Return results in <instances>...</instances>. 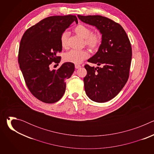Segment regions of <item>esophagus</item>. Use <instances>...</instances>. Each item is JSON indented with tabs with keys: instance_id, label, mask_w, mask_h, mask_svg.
<instances>
[{
	"instance_id": "esophagus-1",
	"label": "esophagus",
	"mask_w": 154,
	"mask_h": 154,
	"mask_svg": "<svg viewBox=\"0 0 154 154\" xmlns=\"http://www.w3.org/2000/svg\"><path fill=\"white\" fill-rule=\"evenodd\" d=\"M80 67H81V66L79 65V64H75V69H79V68H80Z\"/></svg>"
}]
</instances>
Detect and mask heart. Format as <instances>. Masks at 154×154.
I'll use <instances>...</instances> for the list:
<instances>
[{
	"instance_id": "1",
	"label": "heart",
	"mask_w": 154,
	"mask_h": 154,
	"mask_svg": "<svg viewBox=\"0 0 154 154\" xmlns=\"http://www.w3.org/2000/svg\"><path fill=\"white\" fill-rule=\"evenodd\" d=\"M74 32L85 39V45L93 50H97L102 42V35L99 33H91V30L83 24H79L74 29ZM68 33L63 32L60 36V42L63 48L67 46ZM89 57V53L85 50H71L66 53L63 57L65 61L74 64H80Z\"/></svg>"
}]
</instances>
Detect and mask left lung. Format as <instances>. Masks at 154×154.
<instances>
[{
    "mask_svg": "<svg viewBox=\"0 0 154 154\" xmlns=\"http://www.w3.org/2000/svg\"><path fill=\"white\" fill-rule=\"evenodd\" d=\"M77 16L102 35L97 52L88 60L100 67L85 66V93L93 101L107 102L117 96L127 82L132 55L129 39L122 27L110 19L100 15Z\"/></svg>",
    "mask_w": 154,
    "mask_h": 154,
    "instance_id": "8db88e82",
    "label": "left lung"
}]
</instances>
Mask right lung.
<instances>
[{"label": "right lung", "mask_w": 154, "mask_h": 154, "mask_svg": "<svg viewBox=\"0 0 154 154\" xmlns=\"http://www.w3.org/2000/svg\"><path fill=\"white\" fill-rule=\"evenodd\" d=\"M74 22V15L54 16L41 20L27 29L20 42L18 63L31 93L39 100L52 103L58 101L66 90V80L74 71V64L64 63L58 69H50L54 61L59 63L61 34Z\"/></svg>", "instance_id": "right-lung-1"}]
</instances>
